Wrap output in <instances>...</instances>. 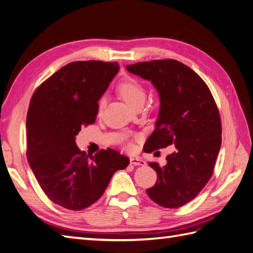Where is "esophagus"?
Segmentation results:
<instances>
[{
  "label": "esophagus",
  "mask_w": 253,
  "mask_h": 253,
  "mask_svg": "<svg viewBox=\"0 0 253 253\" xmlns=\"http://www.w3.org/2000/svg\"><path fill=\"white\" fill-rule=\"evenodd\" d=\"M129 163H131V165H133V166H143V165H145V163L143 162L142 159L135 158V157L129 158Z\"/></svg>",
  "instance_id": "34e87169"
}]
</instances>
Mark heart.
<instances>
[{
	"label": "heart",
	"instance_id": "1",
	"mask_svg": "<svg viewBox=\"0 0 253 253\" xmlns=\"http://www.w3.org/2000/svg\"><path fill=\"white\" fill-rule=\"evenodd\" d=\"M117 91L122 96L126 102L136 106L143 103L145 99V88L143 84L133 77H126L117 84ZM105 106V98L100 97L97 103V113L100 115ZM133 144L131 142L126 143V149L131 150Z\"/></svg>",
	"mask_w": 253,
	"mask_h": 253
}]
</instances>
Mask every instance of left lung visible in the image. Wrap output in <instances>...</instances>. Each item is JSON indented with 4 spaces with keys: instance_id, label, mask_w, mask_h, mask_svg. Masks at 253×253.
Returning a JSON list of instances; mask_svg holds the SVG:
<instances>
[{
    "instance_id": "1",
    "label": "left lung",
    "mask_w": 253,
    "mask_h": 253,
    "mask_svg": "<svg viewBox=\"0 0 253 253\" xmlns=\"http://www.w3.org/2000/svg\"><path fill=\"white\" fill-rule=\"evenodd\" d=\"M126 70L150 80L160 97L156 128L144 152L171 144L176 149L167 156L166 166L149 163L157 180L147 193L159 206L179 208L194 200L213 174L221 144L217 105L206 82L179 61L152 60L127 65Z\"/></svg>"
}]
</instances>
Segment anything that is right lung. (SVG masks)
Segmentation results:
<instances>
[{
  "label": "right lung",
  "mask_w": 253,
  "mask_h": 253,
  "mask_svg": "<svg viewBox=\"0 0 253 253\" xmlns=\"http://www.w3.org/2000/svg\"><path fill=\"white\" fill-rule=\"evenodd\" d=\"M119 71L117 62L76 61L40 84L26 117V155L41 189L68 210L87 208L101 197L114 173L129 159L113 149L94 156L75 137L93 125L97 103Z\"/></svg>",
  "instance_id": "add662e5"
}]
</instances>
